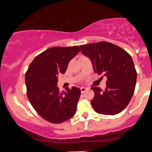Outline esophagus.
I'll return each instance as SVG.
<instances>
[{
    "label": "esophagus",
    "mask_w": 152,
    "mask_h": 152,
    "mask_svg": "<svg viewBox=\"0 0 152 152\" xmlns=\"http://www.w3.org/2000/svg\"><path fill=\"white\" fill-rule=\"evenodd\" d=\"M87 89H88V88H86V87H81L80 88V90H81V92H82V93H84L85 91H87Z\"/></svg>",
    "instance_id": "obj_1"
}]
</instances>
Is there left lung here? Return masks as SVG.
Masks as SVG:
<instances>
[{"instance_id": "left-lung-1", "label": "left lung", "mask_w": 152, "mask_h": 152, "mask_svg": "<svg viewBox=\"0 0 152 152\" xmlns=\"http://www.w3.org/2000/svg\"><path fill=\"white\" fill-rule=\"evenodd\" d=\"M81 52L92 62L94 71L107 77L105 90L93 86L94 111L116 115L125 109L134 95L137 72L131 55L121 48L106 41L80 45Z\"/></svg>"}]
</instances>
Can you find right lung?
Segmentation results:
<instances>
[{"mask_svg":"<svg viewBox=\"0 0 152 152\" xmlns=\"http://www.w3.org/2000/svg\"><path fill=\"white\" fill-rule=\"evenodd\" d=\"M80 51L76 45L50 48L34 58L26 73L29 101L41 117L52 123L65 122L76 113L80 89L72 86L60 92L57 85L58 75L66 72Z\"/></svg>","mask_w":152,"mask_h":152,"instance_id":"right-lung-1","label":"right lung"}]
</instances>
